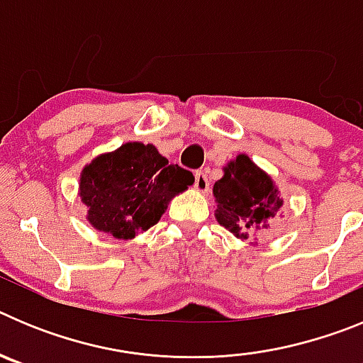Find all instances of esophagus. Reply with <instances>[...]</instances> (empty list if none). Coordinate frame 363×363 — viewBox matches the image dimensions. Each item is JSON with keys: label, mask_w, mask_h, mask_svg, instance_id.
<instances>
[{"label": "esophagus", "mask_w": 363, "mask_h": 363, "mask_svg": "<svg viewBox=\"0 0 363 363\" xmlns=\"http://www.w3.org/2000/svg\"><path fill=\"white\" fill-rule=\"evenodd\" d=\"M194 189H196L198 192L209 191V179H207L205 171H196V174H194Z\"/></svg>", "instance_id": "34e87169"}]
</instances>
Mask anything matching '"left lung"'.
I'll use <instances>...</instances> for the list:
<instances>
[{"label":"left lung","instance_id":"obj_1","mask_svg":"<svg viewBox=\"0 0 363 363\" xmlns=\"http://www.w3.org/2000/svg\"><path fill=\"white\" fill-rule=\"evenodd\" d=\"M216 201L214 216L221 227L242 242L264 229L284 207L274 179L256 165L247 154H238L223 167V176L213 187ZM256 245L258 242H249Z\"/></svg>","mask_w":363,"mask_h":363}]
</instances>
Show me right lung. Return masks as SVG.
<instances>
[{
    "label": "right lung",
    "mask_w": 363,
    "mask_h": 363,
    "mask_svg": "<svg viewBox=\"0 0 363 363\" xmlns=\"http://www.w3.org/2000/svg\"><path fill=\"white\" fill-rule=\"evenodd\" d=\"M192 184V172L171 165L152 143L127 142L83 167L78 196L96 230L133 240L156 225L172 198Z\"/></svg>",
    "instance_id": "add662e5"
}]
</instances>
